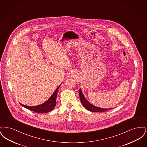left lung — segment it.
<instances>
[{"instance_id":"1","label":"left lung","mask_w":147,"mask_h":147,"mask_svg":"<svg viewBox=\"0 0 147 147\" xmlns=\"http://www.w3.org/2000/svg\"><path fill=\"white\" fill-rule=\"evenodd\" d=\"M79 97L81 101V102L82 104V105H83L84 107L90 111L91 112H105L106 111H107L109 110H110L111 109H104V108H100L97 107L95 105L91 104V103H90L85 98L81 89H79Z\"/></svg>"}]
</instances>
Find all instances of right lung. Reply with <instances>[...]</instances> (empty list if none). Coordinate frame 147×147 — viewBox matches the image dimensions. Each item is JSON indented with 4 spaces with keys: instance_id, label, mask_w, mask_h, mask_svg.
<instances>
[{
    "instance_id": "obj_1",
    "label": "right lung",
    "mask_w": 147,
    "mask_h": 147,
    "mask_svg": "<svg viewBox=\"0 0 147 147\" xmlns=\"http://www.w3.org/2000/svg\"><path fill=\"white\" fill-rule=\"evenodd\" d=\"M61 84H60L57 88L56 89V90L53 93V94L51 95V96L43 104H41L37 106H28L26 105L21 104V106H24V107L28 109V110L32 111L34 112H37V113H45L47 112L51 111L56 106V98L57 96V92L61 86Z\"/></svg>"
}]
</instances>
